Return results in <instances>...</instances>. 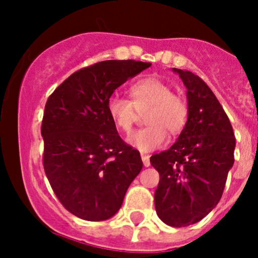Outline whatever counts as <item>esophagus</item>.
<instances>
[{
    "instance_id": "1",
    "label": "esophagus",
    "mask_w": 258,
    "mask_h": 258,
    "mask_svg": "<svg viewBox=\"0 0 258 258\" xmlns=\"http://www.w3.org/2000/svg\"><path fill=\"white\" fill-rule=\"evenodd\" d=\"M141 158H142V162H144L145 167H148V166L151 165V163H150V157H148L147 155H144V153H142Z\"/></svg>"
}]
</instances>
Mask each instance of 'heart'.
Returning a JSON list of instances; mask_svg holds the SVG:
<instances>
[{
	"instance_id": "heart-1",
	"label": "heart",
	"mask_w": 258,
	"mask_h": 258,
	"mask_svg": "<svg viewBox=\"0 0 258 258\" xmlns=\"http://www.w3.org/2000/svg\"><path fill=\"white\" fill-rule=\"evenodd\" d=\"M131 101L113 95L107 101V113L114 127L128 134L139 113H145L147 126L137 130L127 139L132 147L141 152H150L167 142V131L178 135L183 131L188 119V105L172 87L158 77H145L131 85L128 90Z\"/></svg>"
}]
</instances>
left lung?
Here are the masks:
<instances>
[{"label": "left lung", "mask_w": 258, "mask_h": 258, "mask_svg": "<svg viewBox=\"0 0 258 258\" xmlns=\"http://www.w3.org/2000/svg\"><path fill=\"white\" fill-rule=\"evenodd\" d=\"M183 81L188 119L178 140L151 156L160 173L155 191L158 217L172 227L201 221L216 207L235 162L236 139L221 103L201 77L173 69Z\"/></svg>", "instance_id": "1"}]
</instances>
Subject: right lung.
<instances>
[{
	"label": "right lung",
	"instance_id": "right-lung-1",
	"mask_svg": "<svg viewBox=\"0 0 258 258\" xmlns=\"http://www.w3.org/2000/svg\"><path fill=\"white\" fill-rule=\"evenodd\" d=\"M150 66L135 59L97 62L72 74L46 102L41 126L45 173L62 206L82 220L112 217L142 170L139 151L117 134L107 101Z\"/></svg>",
	"mask_w": 258,
	"mask_h": 258
}]
</instances>
